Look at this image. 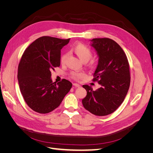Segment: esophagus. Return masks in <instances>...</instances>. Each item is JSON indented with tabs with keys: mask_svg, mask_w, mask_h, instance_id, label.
<instances>
[{
	"mask_svg": "<svg viewBox=\"0 0 153 153\" xmlns=\"http://www.w3.org/2000/svg\"><path fill=\"white\" fill-rule=\"evenodd\" d=\"M73 85L75 86V87H80V85L79 84H76V83H74Z\"/></svg>",
	"mask_w": 153,
	"mask_h": 153,
	"instance_id": "34e87169",
	"label": "esophagus"
}]
</instances>
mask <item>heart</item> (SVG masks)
<instances>
[{"label":"heart","mask_w":153,"mask_h":153,"mask_svg":"<svg viewBox=\"0 0 153 153\" xmlns=\"http://www.w3.org/2000/svg\"><path fill=\"white\" fill-rule=\"evenodd\" d=\"M72 50L74 52L77 56L79 57V59L83 62H87L92 58V52L91 49L85 44L83 43H77L75 45L72 47ZM68 57V54L67 53H63L60 61L62 64H64L66 62L67 58ZM70 76L75 80H77L80 77H82L84 75V73L82 72H76V71H72L69 74Z\"/></svg>","instance_id":"heart-1"}]
</instances>
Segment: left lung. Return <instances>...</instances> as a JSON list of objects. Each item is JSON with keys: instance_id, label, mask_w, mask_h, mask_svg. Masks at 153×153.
Wrapping results in <instances>:
<instances>
[{"instance_id": "1", "label": "left lung", "mask_w": 153, "mask_h": 153, "mask_svg": "<svg viewBox=\"0 0 153 153\" xmlns=\"http://www.w3.org/2000/svg\"><path fill=\"white\" fill-rule=\"evenodd\" d=\"M91 45L98 55V64L92 81L101 87L92 91L84 85L87 96L82 100L84 107L91 114L104 116L113 113L122 104L130 85L129 65L122 48L110 38H95Z\"/></svg>"}]
</instances>
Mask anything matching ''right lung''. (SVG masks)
<instances>
[{
    "label": "right lung",
    "mask_w": 153,
    "mask_h": 153,
    "mask_svg": "<svg viewBox=\"0 0 153 153\" xmlns=\"http://www.w3.org/2000/svg\"><path fill=\"white\" fill-rule=\"evenodd\" d=\"M69 39L42 36L22 55L18 68V84L27 105L36 112L48 114L57 108L71 89L72 84L68 80L56 84L51 79V71L61 64V50Z\"/></svg>",
    "instance_id": "right-lung-1"
}]
</instances>
